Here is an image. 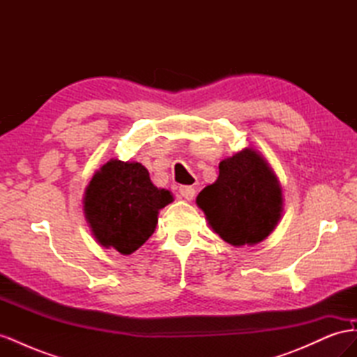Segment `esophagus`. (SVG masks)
I'll use <instances>...</instances> for the list:
<instances>
[{"label": "esophagus", "mask_w": 357, "mask_h": 357, "mask_svg": "<svg viewBox=\"0 0 357 357\" xmlns=\"http://www.w3.org/2000/svg\"><path fill=\"white\" fill-rule=\"evenodd\" d=\"M178 193L181 195V198L190 201V199H193V197H195V189H193L192 186H180Z\"/></svg>", "instance_id": "esophagus-1"}]
</instances>
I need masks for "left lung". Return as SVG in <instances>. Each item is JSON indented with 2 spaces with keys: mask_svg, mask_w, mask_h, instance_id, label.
<instances>
[{
  "mask_svg": "<svg viewBox=\"0 0 357 357\" xmlns=\"http://www.w3.org/2000/svg\"><path fill=\"white\" fill-rule=\"evenodd\" d=\"M210 228L234 247L255 245L271 234L283 213V189L253 147L219 164V177L197 197Z\"/></svg>",
  "mask_w": 357,
  "mask_h": 357,
  "instance_id": "left-lung-1",
  "label": "left lung"
}]
</instances>
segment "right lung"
Masks as SVG:
<instances>
[{"instance_id": "add662e5", "label": "right lung", "mask_w": 357, "mask_h": 357, "mask_svg": "<svg viewBox=\"0 0 357 357\" xmlns=\"http://www.w3.org/2000/svg\"><path fill=\"white\" fill-rule=\"evenodd\" d=\"M172 201V193L156 188L139 162L110 159L86 188L83 211L96 243L131 255L155 232L159 210Z\"/></svg>"}]
</instances>
